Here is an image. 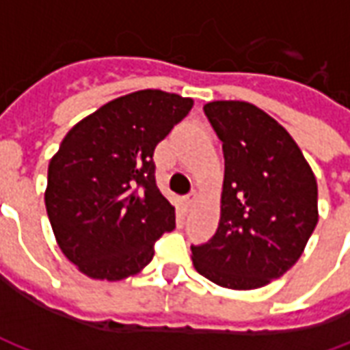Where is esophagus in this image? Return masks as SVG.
Listing matches in <instances>:
<instances>
[{"instance_id": "34e87169", "label": "esophagus", "mask_w": 350, "mask_h": 350, "mask_svg": "<svg viewBox=\"0 0 350 350\" xmlns=\"http://www.w3.org/2000/svg\"><path fill=\"white\" fill-rule=\"evenodd\" d=\"M183 200H185V206H187V208H191V206L197 202V191H191L189 195L183 198Z\"/></svg>"}]
</instances>
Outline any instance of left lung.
I'll use <instances>...</instances> for the list:
<instances>
[{"label": "left lung", "mask_w": 350, "mask_h": 350, "mask_svg": "<svg viewBox=\"0 0 350 350\" xmlns=\"http://www.w3.org/2000/svg\"><path fill=\"white\" fill-rule=\"evenodd\" d=\"M204 114L223 142L219 227L191 245L193 264L215 285L250 291L281 278L319 221L317 180L293 137L260 108L213 100Z\"/></svg>", "instance_id": "1"}]
</instances>
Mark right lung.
I'll use <instances>...</instances> for the list:
<instances>
[{
  "label": "right lung",
  "instance_id": "add662e5",
  "mask_svg": "<svg viewBox=\"0 0 350 350\" xmlns=\"http://www.w3.org/2000/svg\"><path fill=\"white\" fill-rule=\"evenodd\" d=\"M191 108L189 97L142 90L65 135L49 165L44 204L59 250L86 275H135L176 227L174 206L155 183L153 152Z\"/></svg>",
  "mask_w": 350,
  "mask_h": 350
}]
</instances>
